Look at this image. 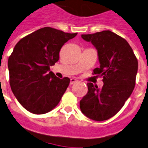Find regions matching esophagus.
<instances>
[{
  "mask_svg": "<svg viewBox=\"0 0 148 148\" xmlns=\"http://www.w3.org/2000/svg\"><path fill=\"white\" fill-rule=\"evenodd\" d=\"M78 82V80H76L75 79H70V85H73V84H75V82Z\"/></svg>",
  "mask_w": 148,
  "mask_h": 148,
  "instance_id": "obj_1",
  "label": "esophagus"
}]
</instances>
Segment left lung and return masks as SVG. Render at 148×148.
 I'll return each instance as SVG.
<instances>
[{"mask_svg":"<svg viewBox=\"0 0 148 148\" xmlns=\"http://www.w3.org/2000/svg\"><path fill=\"white\" fill-rule=\"evenodd\" d=\"M97 50L100 67L93 75L103 78V85L88 82L87 95L80 101L83 114L95 121L115 116L130 97L135 85L138 60L125 38L110 30L82 35Z\"/></svg>","mask_w":148,"mask_h":148,"instance_id":"left-lung-1","label":"left lung"}]
</instances>
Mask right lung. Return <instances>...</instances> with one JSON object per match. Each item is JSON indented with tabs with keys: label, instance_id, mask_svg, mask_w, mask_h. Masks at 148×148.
<instances>
[{
	"label": "right lung",
	"instance_id": "right-lung-1",
	"mask_svg": "<svg viewBox=\"0 0 148 148\" xmlns=\"http://www.w3.org/2000/svg\"><path fill=\"white\" fill-rule=\"evenodd\" d=\"M76 35L45 27L16 45L8 59L10 85L17 101L30 113H48L60 101L70 79H59L50 66L59 60L63 45Z\"/></svg>",
	"mask_w": 148,
	"mask_h": 148
}]
</instances>
